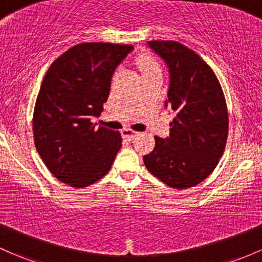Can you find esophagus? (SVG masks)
<instances>
[{
	"instance_id": "esophagus-1",
	"label": "esophagus",
	"mask_w": 262,
	"mask_h": 262,
	"mask_svg": "<svg viewBox=\"0 0 262 262\" xmlns=\"http://www.w3.org/2000/svg\"><path fill=\"white\" fill-rule=\"evenodd\" d=\"M122 134H123L124 138H126L128 140H132L138 136V132H134V130H132V129L126 128V129H123Z\"/></svg>"
}]
</instances>
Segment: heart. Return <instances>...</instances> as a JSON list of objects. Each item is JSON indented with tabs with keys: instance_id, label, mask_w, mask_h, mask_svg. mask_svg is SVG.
Here are the masks:
<instances>
[{
	"instance_id": "1",
	"label": "heart",
	"mask_w": 262,
	"mask_h": 262,
	"mask_svg": "<svg viewBox=\"0 0 262 262\" xmlns=\"http://www.w3.org/2000/svg\"><path fill=\"white\" fill-rule=\"evenodd\" d=\"M138 66L140 70H142L143 76L149 75V74L154 73H161V68L157 64L156 60L152 59L150 56H148V55H143V56L139 57Z\"/></svg>"
}]
</instances>
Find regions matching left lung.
<instances>
[{"label":"left lung","instance_id":"obj_1","mask_svg":"<svg viewBox=\"0 0 262 262\" xmlns=\"http://www.w3.org/2000/svg\"><path fill=\"white\" fill-rule=\"evenodd\" d=\"M166 62L169 86L164 105L176 113L169 137H156L143 157L147 169L172 188L193 187L208 177L224 154L228 114L224 92L212 69L177 41H149Z\"/></svg>","mask_w":262,"mask_h":262}]
</instances>
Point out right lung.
Instances as JSON below:
<instances>
[{"label":"right lung","mask_w":262,"mask_h":262,"mask_svg":"<svg viewBox=\"0 0 262 262\" xmlns=\"http://www.w3.org/2000/svg\"><path fill=\"white\" fill-rule=\"evenodd\" d=\"M132 45L85 42L52 62L34 110L35 145L59 181L82 188L103 178L122 147L120 133L92 122L110 93L118 65Z\"/></svg>","instance_id":"add662e5"}]
</instances>
